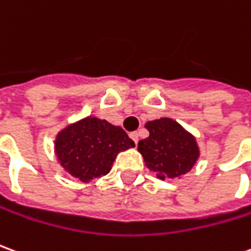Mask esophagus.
I'll list each match as a JSON object with an SVG mask.
<instances>
[{
  "label": "esophagus",
  "instance_id": "34e87169",
  "mask_svg": "<svg viewBox=\"0 0 251 251\" xmlns=\"http://www.w3.org/2000/svg\"><path fill=\"white\" fill-rule=\"evenodd\" d=\"M130 138L134 141V144L138 143V133L137 131H133V133H130Z\"/></svg>",
  "mask_w": 251,
  "mask_h": 251
}]
</instances>
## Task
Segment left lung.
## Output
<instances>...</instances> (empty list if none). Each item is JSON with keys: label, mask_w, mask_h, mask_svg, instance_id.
I'll use <instances>...</instances> for the list:
<instances>
[{"label": "left lung", "mask_w": 251, "mask_h": 251, "mask_svg": "<svg viewBox=\"0 0 251 251\" xmlns=\"http://www.w3.org/2000/svg\"><path fill=\"white\" fill-rule=\"evenodd\" d=\"M150 136L138 141L145 166L162 180L189 173L200 157L199 144L192 133L171 118L148 121Z\"/></svg>", "instance_id": "obj_1"}]
</instances>
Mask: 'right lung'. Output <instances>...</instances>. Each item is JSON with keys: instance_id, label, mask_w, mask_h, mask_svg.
<instances>
[{"instance_id": "1", "label": "right lung", "mask_w": 251, "mask_h": 251, "mask_svg": "<svg viewBox=\"0 0 251 251\" xmlns=\"http://www.w3.org/2000/svg\"><path fill=\"white\" fill-rule=\"evenodd\" d=\"M133 147L122 127L91 115L66 126L54 141L61 167L81 182L108 174L117 155Z\"/></svg>"}]
</instances>
